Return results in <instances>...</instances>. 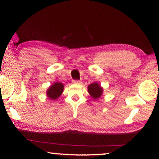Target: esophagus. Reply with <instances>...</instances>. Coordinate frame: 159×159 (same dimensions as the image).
<instances>
[{"label":"esophagus","mask_w":159,"mask_h":159,"mask_svg":"<svg viewBox=\"0 0 159 159\" xmlns=\"http://www.w3.org/2000/svg\"><path fill=\"white\" fill-rule=\"evenodd\" d=\"M80 83V80H73V83H75V84H79Z\"/></svg>","instance_id":"esophagus-1"}]
</instances>
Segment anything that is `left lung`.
Segmentation results:
<instances>
[{
	"instance_id": "obj_1",
	"label": "left lung",
	"mask_w": 159,
	"mask_h": 159,
	"mask_svg": "<svg viewBox=\"0 0 159 159\" xmlns=\"http://www.w3.org/2000/svg\"><path fill=\"white\" fill-rule=\"evenodd\" d=\"M88 89L90 95L95 99L100 98L102 94V88L98 83H93L92 84L89 85Z\"/></svg>"
}]
</instances>
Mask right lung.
I'll return each instance as SVG.
<instances>
[{"label":"right lung","instance_id":"1","mask_svg":"<svg viewBox=\"0 0 159 159\" xmlns=\"http://www.w3.org/2000/svg\"><path fill=\"white\" fill-rule=\"evenodd\" d=\"M64 90V85L61 83H55L50 86L47 91V95L51 99H56L61 95Z\"/></svg>","mask_w":159,"mask_h":159}]
</instances>
